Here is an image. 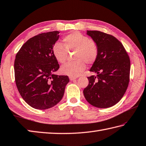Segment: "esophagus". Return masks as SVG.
<instances>
[{"label":"esophagus","instance_id":"34e87169","mask_svg":"<svg viewBox=\"0 0 146 146\" xmlns=\"http://www.w3.org/2000/svg\"><path fill=\"white\" fill-rule=\"evenodd\" d=\"M76 78V77H71V76H70V80L71 81H72V80H75Z\"/></svg>","mask_w":146,"mask_h":146}]
</instances>
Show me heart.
<instances>
[{
	"label": "heart",
	"mask_w": 146,
	"mask_h": 146,
	"mask_svg": "<svg viewBox=\"0 0 146 146\" xmlns=\"http://www.w3.org/2000/svg\"><path fill=\"white\" fill-rule=\"evenodd\" d=\"M64 46L59 42L54 44L52 54L56 60L61 64L66 62L68 51H75L73 62H69L61 68L62 73L71 77H76L84 71L85 63L92 64L99 56V47L97 43L78 31L66 35L63 39Z\"/></svg>",
	"instance_id": "obj_1"
}]
</instances>
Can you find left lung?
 I'll use <instances>...</instances> for the list:
<instances>
[{"instance_id": "obj_1", "label": "left lung", "mask_w": 146, "mask_h": 146, "mask_svg": "<svg viewBox=\"0 0 146 146\" xmlns=\"http://www.w3.org/2000/svg\"><path fill=\"white\" fill-rule=\"evenodd\" d=\"M99 47V56L90 71L84 94L88 103L99 108L113 106L120 101L130 80V60L123 45L115 36L100 31L88 30Z\"/></svg>"}]
</instances>
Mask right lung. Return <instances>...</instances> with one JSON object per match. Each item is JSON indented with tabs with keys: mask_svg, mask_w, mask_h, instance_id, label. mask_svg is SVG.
<instances>
[{
	"mask_svg": "<svg viewBox=\"0 0 146 146\" xmlns=\"http://www.w3.org/2000/svg\"><path fill=\"white\" fill-rule=\"evenodd\" d=\"M59 33L49 31L31 37L14 60L16 87L24 101L35 109L46 110L58 104L70 81L68 76L54 74L59 68L52 54Z\"/></svg>",
	"mask_w": 146,
	"mask_h": 146,
	"instance_id": "add662e5",
	"label": "right lung"
}]
</instances>
